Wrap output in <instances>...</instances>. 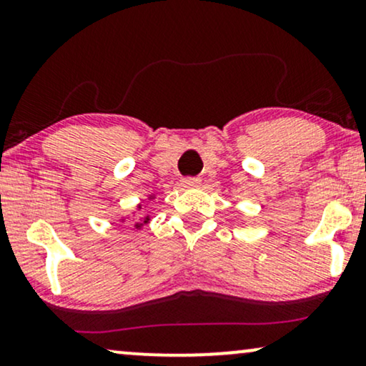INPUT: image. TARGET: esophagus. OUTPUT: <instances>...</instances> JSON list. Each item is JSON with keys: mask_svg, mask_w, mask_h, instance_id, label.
Returning a JSON list of instances; mask_svg holds the SVG:
<instances>
[{"mask_svg": "<svg viewBox=\"0 0 366 366\" xmlns=\"http://www.w3.org/2000/svg\"><path fill=\"white\" fill-rule=\"evenodd\" d=\"M202 184L200 178H183L182 179V187L183 188H198Z\"/></svg>", "mask_w": 366, "mask_h": 366, "instance_id": "obj_1", "label": "esophagus"}]
</instances>
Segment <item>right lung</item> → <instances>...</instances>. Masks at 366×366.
Masks as SVG:
<instances>
[{
  "mask_svg": "<svg viewBox=\"0 0 366 366\" xmlns=\"http://www.w3.org/2000/svg\"><path fill=\"white\" fill-rule=\"evenodd\" d=\"M149 198H153V194H151ZM137 208H142L141 203H139V205H137ZM148 222H149V215H148V217H144V218H142V220H139V222H136L134 227H136V229H141V227L144 225V224H148Z\"/></svg>",
  "mask_w": 366,
  "mask_h": 366,
  "instance_id": "1",
  "label": "right lung"
}]
</instances>
